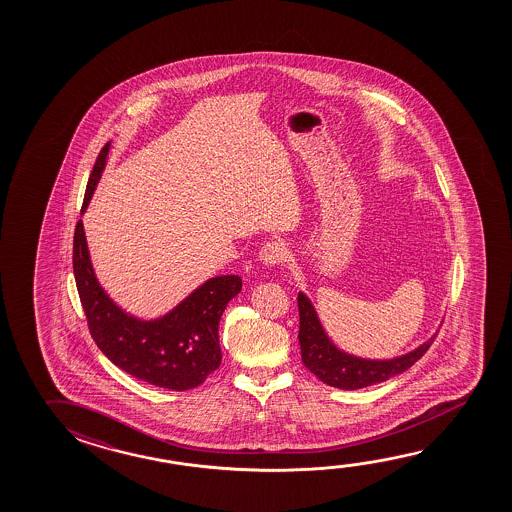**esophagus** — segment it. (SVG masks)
<instances>
[{"label": "esophagus", "mask_w": 512, "mask_h": 512, "mask_svg": "<svg viewBox=\"0 0 512 512\" xmlns=\"http://www.w3.org/2000/svg\"><path fill=\"white\" fill-rule=\"evenodd\" d=\"M285 255H287V250H285L284 244L278 243V241H269L262 246L259 257L264 266L275 268L284 262Z\"/></svg>", "instance_id": "1"}]
</instances>
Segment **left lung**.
<instances>
[{"mask_svg":"<svg viewBox=\"0 0 512 512\" xmlns=\"http://www.w3.org/2000/svg\"><path fill=\"white\" fill-rule=\"evenodd\" d=\"M298 310H300V350L302 361L310 373L325 382L327 386L355 391L362 387L375 386L386 382L391 377L400 375L411 368L414 362L423 357L430 344L434 343L436 334L428 337L425 343L419 344L411 352L403 353L391 359H368L359 357L339 348L319 319L316 307L310 302L307 294L298 293Z\"/></svg>","mask_w":512,"mask_h":512,"instance_id":"left-lung-1","label":"left lung"}]
</instances>
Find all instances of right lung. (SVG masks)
<instances>
[{"instance_id": "obj_1", "label": "right lung", "mask_w": 512, "mask_h": 512, "mask_svg": "<svg viewBox=\"0 0 512 512\" xmlns=\"http://www.w3.org/2000/svg\"><path fill=\"white\" fill-rule=\"evenodd\" d=\"M109 151L107 143L96 159L85 189L82 214L107 166ZM73 271L94 343L128 375L162 389L187 391L203 384L219 368V319L228 302L241 293V277L209 278L159 318H137L121 309L98 282L82 219L76 223Z\"/></svg>"}]
</instances>
